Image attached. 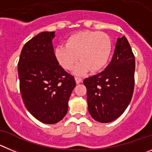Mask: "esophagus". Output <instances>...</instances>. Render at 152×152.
Masks as SVG:
<instances>
[{"mask_svg": "<svg viewBox=\"0 0 152 152\" xmlns=\"http://www.w3.org/2000/svg\"><path fill=\"white\" fill-rule=\"evenodd\" d=\"M75 80H76V83L77 84H79V83H80L83 81V79H82L81 77H79V76H75Z\"/></svg>", "mask_w": 152, "mask_h": 152, "instance_id": "obj_1", "label": "esophagus"}]
</instances>
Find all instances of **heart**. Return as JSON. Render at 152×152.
I'll return each mask as SVG.
<instances>
[{
  "label": "heart",
  "instance_id": "b5f03b06",
  "mask_svg": "<svg viewBox=\"0 0 152 152\" xmlns=\"http://www.w3.org/2000/svg\"><path fill=\"white\" fill-rule=\"evenodd\" d=\"M112 52L111 39L100 31H84L72 34L66 39L65 46H57L55 56L59 64L72 70L79 59L75 72L83 74L91 69L100 71L108 63Z\"/></svg>",
  "mask_w": 152,
  "mask_h": 152
}]
</instances>
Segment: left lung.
I'll list each match as a JSON object with an SVG mask.
<instances>
[{
    "mask_svg": "<svg viewBox=\"0 0 152 152\" xmlns=\"http://www.w3.org/2000/svg\"><path fill=\"white\" fill-rule=\"evenodd\" d=\"M135 58L125 37L118 39L114 55L101 73L84 79L88 112L94 120L109 123L127 109L134 90Z\"/></svg>",
    "mask_w": 152,
    "mask_h": 152,
    "instance_id": "obj_1",
    "label": "left lung"
}]
</instances>
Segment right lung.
Segmentation results:
<instances>
[{"label": "right lung", "instance_id": "1", "mask_svg": "<svg viewBox=\"0 0 152 152\" xmlns=\"http://www.w3.org/2000/svg\"><path fill=\"white\" fill-rule=\"evenodd\" d=\"M54 32L44 31L25 44L18 63L19 88L27 110L41 122L52 124L66 115L75 79L55 56Z\"/></svg>", "mask_w": 152, "mask_h": 152}]
</instances>
